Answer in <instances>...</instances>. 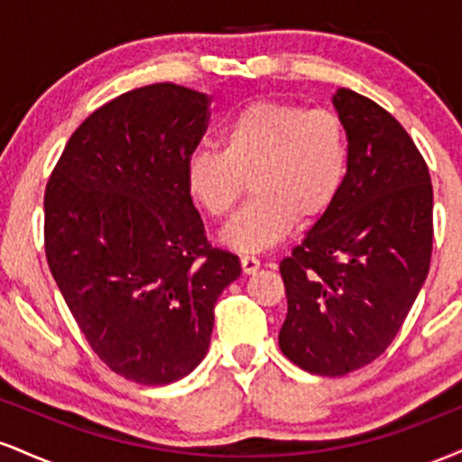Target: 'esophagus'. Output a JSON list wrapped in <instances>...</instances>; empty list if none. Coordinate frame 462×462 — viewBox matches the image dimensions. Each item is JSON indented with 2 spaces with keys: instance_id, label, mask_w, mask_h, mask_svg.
<instances>
[{
  "instance_id": "obj_1",
  "label": "esophagus",
  "mask_w": 462,
  "mask_h": 462,
  "mask_svg": "<svg viewBox=\"0 0 462 462\" xmlns=\"http://www.w3.org/2000/svg\"><path fill=\"white\" fill-rule=\"evenodd\" d=\"M241 267H243V273H254L258 272V267H261V261H258L256 256H252V254H243L241 256Z\"/></svg>"
}]
</instances>
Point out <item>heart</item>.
<instances>
[{
    "mask_svg": "<svg viewBox=\"0 0 462 462\" xmlns=\"http://www.w3.org/2000/svg\"><path fill=\"white\" fill-rule=\"evenodd\" d=\"M347 169V132L337 113L258 99L226 121L219 150L190 153L184 184L201 213L221 219L249 182L254 198L224 227L221 241L238 252H263L284 241L300 219L328 213Z\"/></svg>",
    "mask_w": 462,
    "mask_h": 462,
    "instance_id": "1",
    "label": "heart"
}]
</instances>
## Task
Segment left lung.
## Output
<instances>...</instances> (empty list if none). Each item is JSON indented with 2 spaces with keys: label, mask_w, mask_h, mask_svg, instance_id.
Instances as JSON below:
<instances>
[{
  "label": "left lung",
  "mask_w": 462,
  "mask_h": 462,
  "mask_svg": "<svg viewBox=\"0 0 462 462\" xmlns=\"http://www.w3.org/2000/svg\"><path fill=\"white\" fill-rule=\"evenodd\" d=\"M347 132L346 184L304 241L282 258L280 349L310 374L374 363L400 332L430 269L432 182L393 115L349 88L334 95Z\"/></svg>",
  "instance_id": "obj_1"
}]
</instances>
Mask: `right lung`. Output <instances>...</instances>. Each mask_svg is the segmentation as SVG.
I'll return each mask as SVG.
<instances>
[{
    "mask_svg": "<svg viewBox=\"0 0 462 462\" xmlns=\"http://www.w3.org/2000/svg\"><path fill=\"white\" fill-rule=\"evenodd\" d=\"M208 97L147 84L79 124L45 187V256L106 367L169 384L208 352L215 304L241 275L213 247L184 184L208 128Z\"/></svg>",
    "mask_w": 462,
    "mask_h": 462,
    "instance_id": "obj_1",
    "label": "right lung"
}]
</instances>
